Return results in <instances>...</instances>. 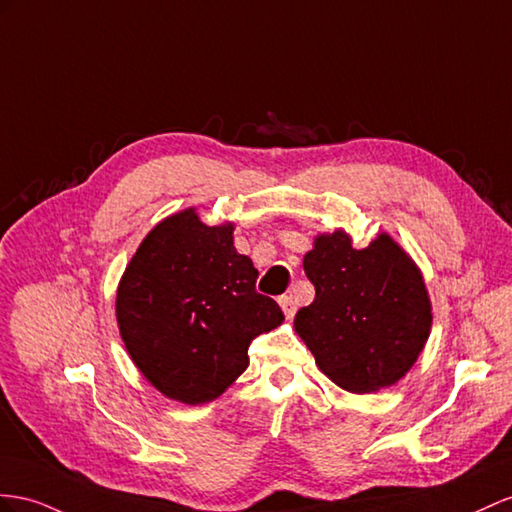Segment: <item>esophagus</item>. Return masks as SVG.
<instances>
[{"label":"esophagus","instance_id":"1","mask_svg":"<svg viewBox=\"0 0 512 512\" xmlns=\"http://www.w3.org/2000/svg\"><path fill=\"white\" fill-rule=\"evenodd\" d=\"M279 305H281V309L285 311V316H287V318H292L294 313H296V300H294V296H292V294H285V296H281V298H279Z\"/></svg>","mask_w":512,"mask_h":512}]
</instances>
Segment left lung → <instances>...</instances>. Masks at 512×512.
Segmentation results:
<instances>
[{
  "mask_svg": "<svg viewBox=\"0 0 512 512\" xmlns=\"http://www.w3.org/2000/svg\"><path fill=\"white\" fill-rule=\"evenodd\" d=\"M316 298L294 329L318 368L352 393L391 387L413 368L430 335L422 272L381 233L355 248L346 231L322 233L303 259Z\"/></svg>",
  "mask_w": 512,
  "mask_h": 512,
  "instance_id": "obj_1",
  "label": "left lung"
}]
</instances>
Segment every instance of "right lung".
I'll return each mask as SVG.
<instances>
[{
    "instance_id": "add662e5",
    "label": "right lung",
    "mask_w": 512,
    "mask_h": 512,
    "mask_svg": "<svg viewBox=\"0 0 512 512\" xmlns=\"http://www.w3.org/2000/svg\"><path fill=\"white\" fill-rule=\"evenodd\" d=\"M253 261L233 225L209 227L194 209L164 218L138 246L116 290V320L131 361L166 398L216 400L248 368V346L283 322L257 294Z\"/></svg>"
}]
</instances>
